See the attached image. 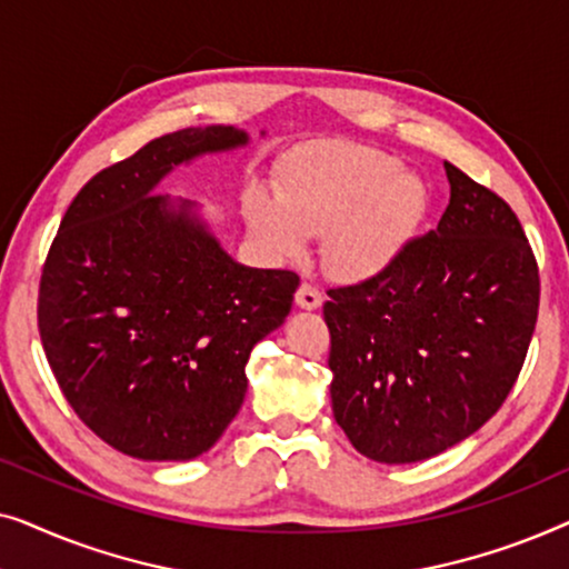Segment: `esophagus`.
<instances>
[{"mask_svg": "<svg viewBox=\"0 0 569 569\" xmlns=\"http://www.w3.org/2000/svg\"><path fill=\"white\" fill-rule=\"evenodd\" d=\"M295 302H298V306L306 308V310H316V308H321L323 292L318 290L316 284L302 282V284L298 287V292H295Z\"/></svg>", "mask_w": 569, "mask_h": 569, "instance_id": "esophagus-1", "label": "esophagus"}]
</instances>
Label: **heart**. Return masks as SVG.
Instances as JSON below:
<instances>
[{
  "mask_svg": "<svg viewBox=\"0 0 569 569\" xmlns=\"http://www.w3.org/2000/svg\"><path fill=\"white\" fill-rule=\"evenodd\" d=\"M427 212L422 178L396 154L339 144L298 154L277 178V201L246 197V222L277 256H302L323 232V261L341 279H368L399 259Z\"/></svg>",
  "mask_w": 569,
  "mask_h": 569,
  "instance_id": "b5f03b06",
  "label": "heart"
}]
</instances>
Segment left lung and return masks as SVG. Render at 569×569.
I'll return each instance as SVG.
<instances>
[{"label":"left lung","mask_w":569,"mask_h":569,"mask_svg":"<svg viewBox=\"0 0 569 569\" xmlns=\"http://www.w3.org/2000/svg\"><path fill=\"white\" fill-rule=\"evenodd\" d=\"M446 176L438 228L323 306L333 419L378 463L425 461L495 417L539 316V267L516 212L450 162Z\"/></svg>","instance_id":"1"}]
</instances>
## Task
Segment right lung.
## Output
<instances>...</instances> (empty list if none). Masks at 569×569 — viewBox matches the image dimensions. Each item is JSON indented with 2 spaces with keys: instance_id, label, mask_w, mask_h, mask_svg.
Listing matches in <instances>:
<instances>
[{
  "instance_id": "add662e5",
  "label": "right lung",
  "mask_w": 569,
  "mask_h": 569,
  "mask_svg": "<svg viewBox=\"0 0 569 569\" xmlns=\"http://www.w3.org/2000/svg\"><path fill=\"white\" fill-rule=\"evenodd\" d=\"M181 129L100 170L46 256L38 331L77 417L142 461H189L243 403L256 341L284 323L300 277L232 261L191 201L152 193L181 162L246 144Z\"/></svg>"
}]
</instances>
